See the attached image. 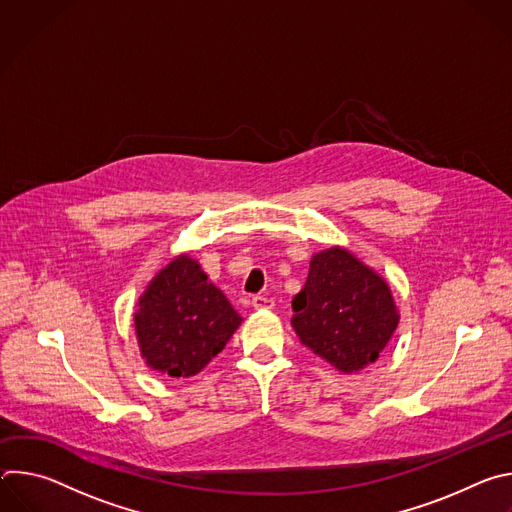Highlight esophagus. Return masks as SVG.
Returning <instances> with one entry per match:
<instances>
[{"instance_id": "1", "label": "esophagus", "mask_w": 512, "mask_h": 512, "mask_svg": "<svg viewBox=\"0 0 512 512\" xmlns=\"http://www.w3.org/2000/svg\"><path fill=\"white\" fill-rule=\"evenodd\" d=\"M251 306L255 310H271L275 306V302H273V298H267V296H255L251 300Z\"/></svg>"}]
</instances>
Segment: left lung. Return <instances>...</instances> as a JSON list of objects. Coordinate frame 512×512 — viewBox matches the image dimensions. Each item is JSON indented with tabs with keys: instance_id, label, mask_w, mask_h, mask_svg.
Masks as SVG:
<instances>
[{
	"instance_id": "left-lung-1",
	"label": "left lung",
	"mask_w": 512,
	"mask_h": 512,
	"mask_svg": "<svg viewBox=\"0 0 512 512\" xmlns=\"http://www.w3.org/2000/svg\"><path fill=\"white\" fill-rule=\"evenodd\" d=\"M291 306V326L302 344L342 375L373 364L401 318L389 283L344 247L312 255Z\"/></svg>"
}]
</instances>
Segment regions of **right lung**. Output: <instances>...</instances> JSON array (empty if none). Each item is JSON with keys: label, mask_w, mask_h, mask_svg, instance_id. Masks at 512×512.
Listing matches in <instances>:
<instances>
[{"label": "right lung", "mask_w": 512, "mask_h": 512, "mask_svg": "<svg viewBox=\"0 0 512 512\" xmlns=\"http://www.w3.org/2000/svg\"><path fill=\"white\" fill-rule=\"evenodd\" d=\"M241 322L227 296L188 253L154 275L133 314L141 358L172 379L198 375Z\"/></svg>", "instance_id": "add662e5"}]
</instances>
